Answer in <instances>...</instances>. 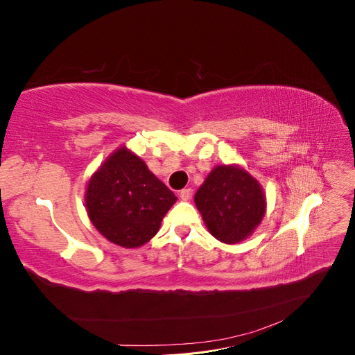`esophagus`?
Returning <instances> with one entry per match:
<instances>
[{"instance_id":"obj_1","label":"esophagus","mask_w":355,"mask_h":355,"mask_svg":"<svg viewBox=\"0 0 355 355\" xmlns=\"http://www.w3.org/2000/svg\"><path fill=\"white\" fill-rule=\"evenodd\" d=\"M179 196H180V198L184 200V201H188V200L192 197V189H191V188H185V189H182V191L179 192Z\"/></svg>"}]
</instances>
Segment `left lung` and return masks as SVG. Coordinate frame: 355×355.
<instances>
[{"label": "left lung", "instance_id": "left-lung-1", "mask_svg": "<svg viewBox=\"0 0 355 355\" xmlns=\"http://www.w3.org/2000/svg\"><path fill=\"white\" fill-rule=\"evenodd\" d=\"M194 200L210 234L227 244L243 241L265 214L261 185L234 166L214 167Z\"/></svg>", "mask_w": 355, "mask_h": 355}]
</instances>
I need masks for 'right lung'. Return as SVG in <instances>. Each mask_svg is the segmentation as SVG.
I'll return each instance as SVG.
<instances>
[{"instance_id":"obj_1","label":"right lung","mask_w":355,"mask_h":355,"mask_svg":"<svg viewBox=\"0 0 355 355\" xmlns=\"http://www.w3.org/2000/svg\"><path fill=\"white\" fill-rule=\"evenodd\" d=\"M176 200L144 161L125 148L105 161L85 191V207L96 230L127 249L151 240Z\"/></svg>"}]
</instances>
